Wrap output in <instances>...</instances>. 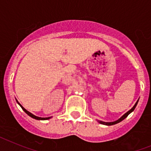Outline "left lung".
<instances>
[{
	"instance_id": "1",
	"label": "left lung",
	"mask_w": 151,
	"mask_h": 151,
	"mask_svg": "<svg viewBox=\"0 0 151 151\" xmlns=\"http://www.w3.org/2000/svg\"><path fill=\"white\" fill-rule=\"evenodd\" d=\"M138 100H139V99H138ZM138 101H137V102L135 103V104H134V106H133V107L132 108V109H131V110H129V111L126 112V113H125V114H124V115H122V116H121L120 118H119V119H117V120L114 121V122H104V121L97 120V122H99V123L102 124V125H115V124L119 123V122H122V121L123 120V119H125L126 118V117H127L128 116H129L131 113H132V112L134 111V109H135L136 106H137V104H138Z\"/></svg>"
}]
</instances>
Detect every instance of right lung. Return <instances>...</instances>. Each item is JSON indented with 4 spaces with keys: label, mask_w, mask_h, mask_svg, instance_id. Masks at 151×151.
Instances as JSON below:
<instances>
[{
    "label": "right lung",
    "mask_w": 151,
    "mask_h": 151,
    "mask_svg": "<svg viewBox=\"0 0 151 151\" xmlns=\"http://www.w3.org/2000/svg\"><path fill=\"white\" fill-rule=\"evenodd\" d=\"M16 100H17V99H16ZM17 104H18L21 106V108H22V110H23V111L25 112V113H26V114H28V115H29V116L32 117V118H33V119H37V120H47V119H50V118H52V116H50V117H39V116H36L35 115H34V114H32V113H30V112H29V111H28V110H26V109H25V108H24L23 106H22V105H21L20 104H19V103L18 102V101H17Z\"/></svg>",
    "instance_id": "right-lung-1"
}]
</instances>
